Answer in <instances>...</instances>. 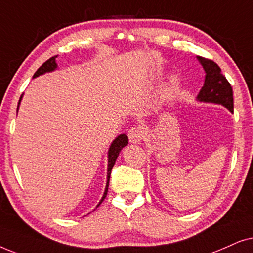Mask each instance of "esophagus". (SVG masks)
Listing matches in <instances>:
<instances>
[{"instance_id":"obj_1","label":"esophagus","mask_w":253,"mask_h":253,"mask_svg":"<svg viewBox=\"0 0 253 253\" xmlns=\"http://www.w3.org/2000/svg\"><path fill=\"white\" fill-rule=\"evenodd\" d=\"M127 135H128V139L130 142L139 143L143 139L142 128H141V127H137V126L130 127V128L128 129V133H127Z\"/></svg>"}]
</instances>
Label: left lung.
<instances>
[{
  "label": "left lung",
  "mask_w": 253,
  "mask_h": 253,
  "mask_svg": "<svg viewBox=\"0 0 253 253\" xmlns=\"http://www.w3.org/2000/svg\"><path fill=\"white\" fill-rule=\"evenodd\" d=\"M203 65L206 77L205 84L201 87L198 99L200 102L221 104L227 107L230 112H234V97H232V87L225 76L221 73V68L213 60L198 56Z\"/></svg>",
  "instance_id": "1"
}]
</instances>
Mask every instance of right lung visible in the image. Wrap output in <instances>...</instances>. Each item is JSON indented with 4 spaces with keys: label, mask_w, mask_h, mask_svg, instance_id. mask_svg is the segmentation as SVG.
<instances>
[{
    "label": "right lung",
    "mask_w": 253,
    "mask_h": 253,
    "mask_svg": "<svg viewBox=\"0 0 253 253\" xmlns=\"http://www.w3.org/2000/svg\"><path fill=\"white\" fill-rule=\"evenodd\" d=\"M55 58H56V55L52 56V58L47 60L46 62H43L42 65L39 67L38 70H37V72L35 73L33 77L42 75V74H45L47 72H52V70L55 69L56 68ZM21 98H22V97H21ZM19 102H21V99H19ZM18 105H19V103H18ZM127 143H128V137L125 135V134H121V135L118 136L117 139L113 141V143L111 144L110 150H109V167H107V183H106L105 192H104L102 200H100V203L98 205H97V207H98L99 205L103 203L104 199H105V197L107 194V190H109V181H110V176H111V170H112L114 163H116V160H117L118 155H119V153H120V150L123 149L125 146H127Z\"/></svg>",
    "instance_id": "obj_1"
}]
</instances>
